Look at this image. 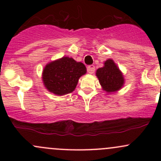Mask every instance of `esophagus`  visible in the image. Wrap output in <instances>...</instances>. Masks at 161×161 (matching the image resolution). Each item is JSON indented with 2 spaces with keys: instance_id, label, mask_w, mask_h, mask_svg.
Here are the masks:
<instances>
[{
  "instance_id": "34e87169",
  "label": "esophagus",
  "mask_w": 161,
  "mask_h": 161,
  "mask_svg": "<svg viewBox=\"0 0 161 161\" xmlns=\"http://www.w3.org/2000/svg\"><path fill=\"white\" fill-rule=\"evenodd\" d=\"M87 71H88L90 74H92V73L95 71V66L94 65H89L87 67Z\"/></svg>"
}]
</instances>
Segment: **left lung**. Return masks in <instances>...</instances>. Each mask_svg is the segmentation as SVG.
<instances>
[{
    "label": "left lung",
    "instance_id": "left-lung-1",
    "mask_svg": "<svg viewBox=\"0 0 161 161\" xmlns=\"http://www.w3.org/2000/svg\"><path fill=\"white\" fill-rule=\"evenodd\" d=\"M96 75L103 90L108 92H116L124 85V76L112 59L104 61V66L97 69Z\"/></svg>",
    "mask_w": 161,
    "mask_h": 161
}]
</instances>
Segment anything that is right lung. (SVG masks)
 <instances>
[{
    "mask_svg": "<svg viewBox=\"0 0 161 161\" xmlns=\"http://www.w3.org/2000/svg\"><path fill=\"white\" fill-rule=\"evenodd\" d=\"M86 73V68L82 62L63 57L45 66L42 79L47 90L55 95L62 96L73 92L79 78Z\"/></svg>",
    "mask_w": 161,
    "mask_h": 161,
    "instance_id": "add662e5",
    "label": "right lung"
}]
</instances>
